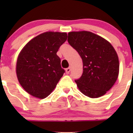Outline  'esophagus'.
<instances>
[{"label":"esophagus","mask_w":133,"mask_h":133,"mask_svg":"<svg viewBox=\"0 0 133 133\" xmlns=\"http://www.w3.org/2000/svg\"><path fill=\"white\" fill-rule=\"evenodd\" d=\"M70 71H71L70 67H69V68H67L66 69V74H68L69 72H70Z\"/></svg>","instance_id":"esophagus-1"}]
</instances>
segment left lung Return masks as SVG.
I'll use <instances>...</instances> for the list:
<instances>
[{"label":"left lung","mask_w":133,"mask_h":133,"mask_svg":"<svg viewBox=\"0 0 133 133\" xmlns=\"http://www.w3.org/2000/svg\"><path fill=\"white\" fill-rule=\"evenodd\" d=\"M68 42L83 62V73L75 80L79 90L91 98H97L112 88L118 77L119 62L111 44L90 31L68 33Z\"/></svg>","instance_id":"left-lung-1"}]
</instances>
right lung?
I'll return each mask as SVG.
<instances>
[{
    "mask_svg": "<svg viewBox=\"0 0 133 133\" xmlns=\"http://www.w3.org/2000/svg\"><path fill=\"white\" fill-rule=\"evenodd\" d=\"M66 39V32H45L23 47L17 58L16 74L28 93L44 99L55 88L65 72L56 53Z\"/></svg>",
    "mask_w": 133,
    "mask_h": 133,
    "instance_id": "1",
    "label": "right lung"
}]
</instances>
